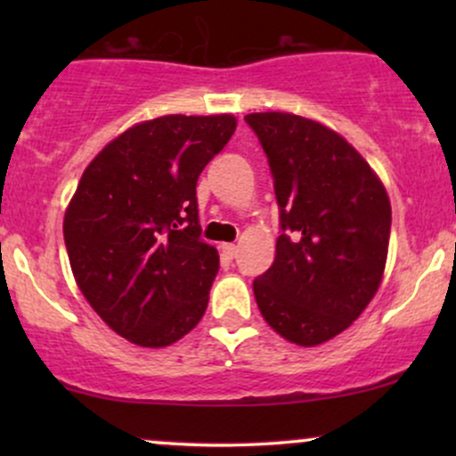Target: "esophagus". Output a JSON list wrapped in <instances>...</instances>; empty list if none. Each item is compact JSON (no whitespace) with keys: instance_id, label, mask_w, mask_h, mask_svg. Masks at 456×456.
<instances>
[{"instance_id":"34e87169","label":"esophagus","mask_w":456,"mask_h":456,"mask_svg":"<svg viewBox=\"0 0 456 456\" xmlns=\"http://www.w3.org/2000/svg\"><path fill=\"white\" fill-rule=\"evenodd\" d=\"M221 253H223V257L233 259L235 253H238V246H235V244H221Z\"/></svg>"}]
</instances>
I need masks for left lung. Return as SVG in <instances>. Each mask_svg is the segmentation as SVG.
I'll return each instance as SVG.
<instances>
[{
    "mask_svg": "<svg viewBox=\"0 0 456 456\" xmlns=\"http://www.w3.org/2000/svg\"><path fill=\"white\" fill-rule=\"evenodd\" d=\"M279 203L276 257L253 281L265 322L313 347L352 326L378 294L392 210L379 177L334 130L294 113H250Z\"/></svg>",
    "mask_w": 456,
    "mask_h": 456,
    "instance_id": "8db88e82",
    "label": "left lung"
}]
</instances>
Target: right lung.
Instances as JSON below:
<instances>
[{
  "label": "right lung",
  "mask_w": 456,
  "mask_h": 456,
  "mask_svg": "<svg viewBox=\"0 0 456 456\" xmlns=\"http://www.w3.org/2000/svg\"><path fill=\"white\" fill-rule=\"evenodd\" d=\"M233 115H165L119 134L83 171L64 216L72 274L94 311L141 347L201 322L218 253L201 240L197 180Z\"/></svg>",
  "instance_id": "right-lung-1"
}]
</instances>
